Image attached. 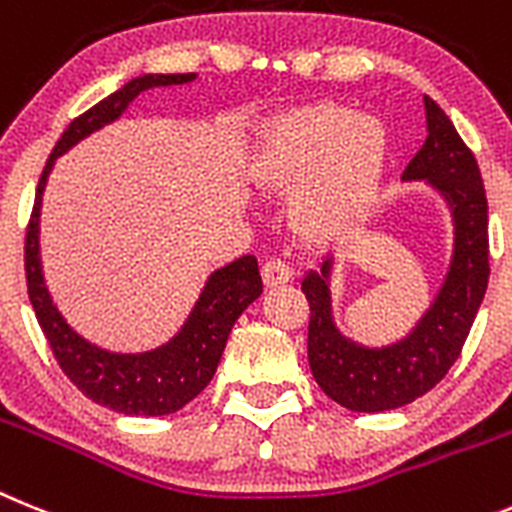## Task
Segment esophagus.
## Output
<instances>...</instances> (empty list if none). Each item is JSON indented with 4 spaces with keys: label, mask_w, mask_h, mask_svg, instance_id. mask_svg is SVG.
<instances>
[{
    "label": "esophagus",
    "mask_w": 512,
    "mask_h": 512,
    "mask_svg": "<svg viewBox=\"0 0 512 512\" xmlns=\"http://www.w3.org/2000/svg\"><path fill=\"white\" fill-rule=\"evenodd\" d=\"M291 278H293V270L288 268L283 260H275L273 257V260H268L265 265H262V281H265V286L268 288L286 286Z\"/></svg>",
    "instance_id": "esophagus-1"
}]
</instances>
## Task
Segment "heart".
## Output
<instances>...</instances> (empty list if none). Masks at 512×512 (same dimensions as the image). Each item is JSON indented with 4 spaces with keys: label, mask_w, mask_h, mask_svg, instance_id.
<instances>
[{
    "label": "heart",
    "mask_w": 512,
    "mask_h": 512,
    "mask_svg": "<svg viewBox=\"0 0 512 512\" xmlns=\"http://www.w3.org/2000/svg\"><path fill=\"white\" fill-rule=\"evenodd\" d=\"M389 167V131L340 102H311L275 118L252 157V180L293 195L288 219L309 242L361 229L379 203Z\"/></svg>",
    "instance_id": "1"
}]
</instances>
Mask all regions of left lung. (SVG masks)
<instances>
[{
  "instance_id": "obj_1",
  "label": "left lung",
  "mask_w": 512,
  "mask_h": 512,
  "mask_svg": "<svg viewBox=\"0 0 512 512\" xmlns=\"http://www.w3.org/2000/svg\"><path fill=\"white\" fill-rule=\"evenodd\" d=\"M428 139L407 164L402 180L422 182L441 195L453 226V247L443 283L412 330L389 345H363L340 332L332 311V257L306 270L309 366L332 402L353 412H386L428 394L456 363L490 278L487 198L477 159L451 118L428 95Z\"/></svg>"
}]
</instances>
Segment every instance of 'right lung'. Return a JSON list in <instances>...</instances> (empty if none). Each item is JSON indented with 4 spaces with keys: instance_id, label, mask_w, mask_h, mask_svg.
Returning a JSON list of instances; mask_svg holds the SVG:
<instances>
[{
    "instance_id": "obj_1",
    "label": "right lung",
    "mask_w": 512,
    "mask_h": 512,
    "mask_svg": "<svg viewBox=\"0 0 512 512\" xmlns=\"http://www.w3.org/2000/svg\"><path fill=\"white\" fill-rule=\"evenodd\" d=\"M195 77L198 74H141L97 102L95 108L74 118L61 133L43 167L41 182L35 190V206L30 213L28 237H25V275H28L30 304L43 335L71 384L92 402L123 415H170L182 410L206 389L219 368L231 327L252 301L260 299L262 278L257 257L242 255L224 268L213 270L193 311L170 340L141 353H115L79 335L66 322L59 306L53 304L41 262L43 190L56 159L87 139L90 133L118 121L141 92L188 84Z\"/></svg>"
}]
</instances>
